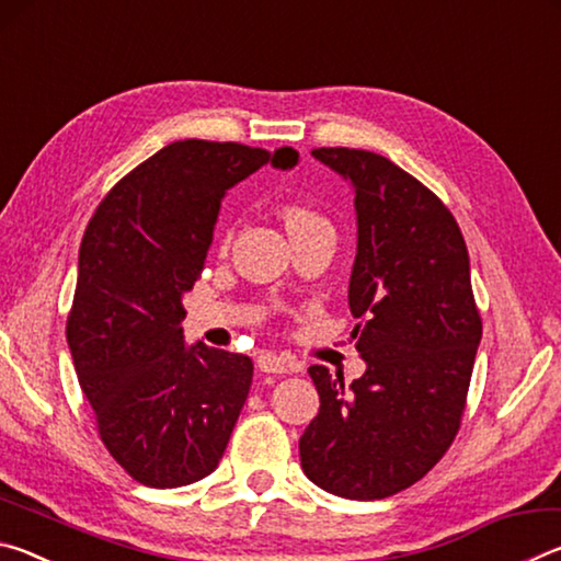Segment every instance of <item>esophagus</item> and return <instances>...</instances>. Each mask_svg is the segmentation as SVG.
<instances>
[{
	"mask_svg": "<svg viewBox=\"0 0 561 561\" xmlns=\"http://www.w3.org/2000/svg\"><path fill=\"white\" fill-rule=\"evenodd\" d=\"M257 366L260 371L264 374H291L297 371V366H294V360L282 356V354H272V351H262L257 356Z\"/></svg>",
	"mask_w": 561,
	"mask_h": 561,
	"instance_id": "34e87169",
	"label": "esophagus"
}]
</instances>
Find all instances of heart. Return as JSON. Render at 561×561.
I'll return each mask as SVG.
<instances>
[{"label":"heart","instance_id":"b5f03b06","mask_svg":"<svg viewBox=\"0 0 561 561\" xmlns=\"http://www.w3.org/2000/svg\"><path fill=\"white\" fill-rule=\"evenodd\" d=\"M279 217L287 232L291 237V242H299L304 237L317 234L321 230H331V225L324 215H321L317 207H311L304 201H287L279 207ZM227 240H222L225 244Z\"/></svg>","mask_w":561,"mask_h":561}]
</instances>
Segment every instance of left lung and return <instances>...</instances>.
Returning a JSON list of instances; mask_svg holds the SVG:
<instances>
[{
  "label": "left lung",
  "mask_w": 561,
  "mask_h": 561,
  "mask_svg": "<svg viewBox=\"0 0 561 561\" xmlns=\"http://www.w3.org/2000/svg\"><path fill=\"white\" fill-rule=\"evenodd\" d=\"M356 190L348 282L366 374L346 386L309 366L319 413L299 438L301 470L331 495L383 500L411 488L460 431L482 336L465 237L433 190L358 148H314Z\"/></svg>",
  "instance_id": "8db88e82"
}]
</instances>
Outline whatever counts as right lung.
Here are the masks:
<instances>
[{"label":"right lung","instance_id":"add662e5","mask_svg":"<svg viewBox=\"0 0 561 561\" xmlns=\"http://www.w3.org/2000/svg\"><path fill=\"white\" fill-rule=\"evenodd\" d=\"M267 160L297 153L175 140L121 178L83 232L66 341L103 445L140 485L210 474L250 393L252 358L185 346L180 321L225 190Z\"/></svg>","mask_w":561,"mask_h":561}]
</instances>
